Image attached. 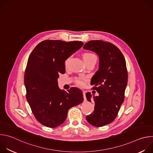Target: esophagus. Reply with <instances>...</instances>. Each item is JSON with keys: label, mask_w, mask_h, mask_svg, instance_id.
<instances>
[{"label": "esophagus", "mask_w": 153, "mask_h": 153, "mask_svg": "<svg viewBox=\"0 0 153 153\" xmlns=\"http://www.w3.org/2000/svg\"><path fill=\"white\" fill-rule=\"evenodd\" d=\"M83 97H84V99L86 100V96H85V94H86V91H83Z\"/></svg>", "instance_id": "34e87169"}]
</instances>
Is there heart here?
Instances as JSON below:
<instances>
[{"instance_id": "1", "label": "heart", "mask_w": 153, "mask_h": 153, "mask_svg": "<svg viewBox=\"0 0 153 153\" xmlns=\"http://www.w3.org/2000/svg\"><path fill=\"white\" fill-rule=\"evenodd\" d=\"M93 57H96V56L94 54L90 53H86L83 54V58L84 60H89V59H90L91 58H93ZM70 57H68L65 62V67H66L68 66V63L70 62ZM86 80V79L85 78H83V77L79 78V79L77 80V83L80 86H83V85H84L85 82Z\"/></svg>"}]
</instances>
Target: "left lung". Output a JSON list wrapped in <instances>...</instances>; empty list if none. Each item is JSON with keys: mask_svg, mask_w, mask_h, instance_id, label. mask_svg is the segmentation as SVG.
I'll return each instance as SVG.
<instances>
[{"mask_svg": "<svg viewBox=\"0 0 153 153\" xmlns=\"http://www.w3.org/2000/svg\"><path fill=\"white\" fill-rule=\"evenodd\" d=\"M83 48L96 53L99 58V70L93 76L91 85L98 96L86 93V99L94 102V110L86 117L91 125L101 127L111 123L116 117L124 100L128 82L125 57L113 43L100 40H90Z\"/></svg>", "mask_w": 153, "mask_h": 153, "instance_id": "obj_1", "label": "left lung"}]
</instances>
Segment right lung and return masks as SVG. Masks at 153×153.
Listing matches in <instances>:
<instances>
[{
  "label": "right lung",
  "instance_id": "right-lung-1",
  "mask_svg": "<svg viewBox=\"0 0 153 153\" xmlns=\"http://www.w3.org/2000/svg\"><path fill=\"white\" fill-rule=\"evenodd\" d=\"M83 45L80 41L47 40L31 52L24 76L26 97L34 117L43 125H60L69 109L83 102L80 90L73 87L68 92L63 91L57 82L60 73H65V60Z\"/></svg>",
  "mask_w": 153,
  "mask_h": 153
}]
</instances>
